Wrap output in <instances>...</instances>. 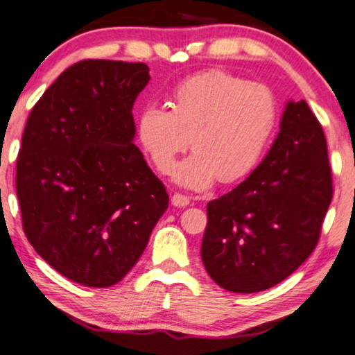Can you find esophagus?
I'll list each match as a JSON object with an SVG mask.
<instances>
[{"label": "esophagus", "mask_w": 355, "mask_h": 355, "mask_svg": "<svg viewBox=\"0 0 355 355\" xmlns=\"http://www.w3.org/2000/svg\"><path fill=\"white\" fill-rule=\"evenodd\" d=\"M172 206H175V207H187L188 204H189V198H187V196H183V194H178V193H175L172 196Z\"/></svg>", "instance_id": "1"}]
</instances>
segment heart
Instances as JSON below:
<instances>
[{
	"mask_svg": "<svg viewBox=\"0 0 355 355\" xmlns=\"http://www.w3.org/2000/svg\"><path fill=\"white\" fill-rule=\"evenodd\" d=\"M171 104H146L139 111L138 139L162 173L191 142L195 153L172 169V180L193 191L209 189L218 178L233 183L246 177L278 123L270 88L223 71L187 78L173 89Z\"/></svg>",
	"mask_w": 355,
	"mask_h": 355,
	"instance_id": "obj_1",
	"label": "heart"
}]
</instances>
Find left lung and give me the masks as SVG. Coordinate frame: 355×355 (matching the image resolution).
<instances>
[{
    "instance_id": "1",
    "label": "left lung",
    "mask_w": 355,
    "mask_h": 355,
    "mask_svg": "<svg viewBox=\"0 0 355 355\" xmlns=\"http://www.w3.org/2000/svg\"><path fill=\"white\" fill-rule=\"evenodd\" d=\"M322 125L301 99L284 106L270 151L244 182L207 204L201 259L232 293H259L311 256L331 202Z\"/></svg>"
}]
</instances>
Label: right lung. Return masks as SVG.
<instances>
[{"instance_id":"1","label":"right lung","mask_w":355,"mask_h":355,"mask_svg":"<svg viewBox=\"0 0 355 355\" xmlns=\"http://www.w3.org/2000/svg\"><path fill=\"white\" fill-rule=\"evenodd\" d=\"M143 62L88 59L66 69L30 112L16 189L26 236L72 282L107 288L132 270L168 194L133 144Z\"/></svg>"}]
</instances>
